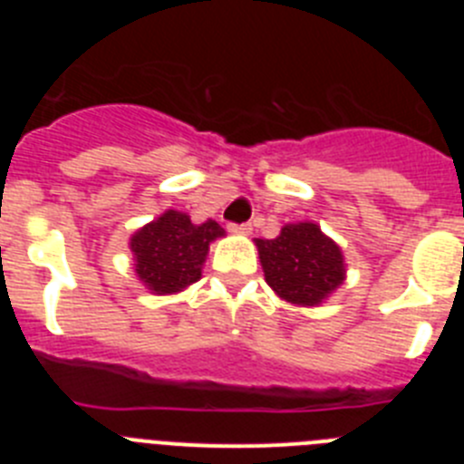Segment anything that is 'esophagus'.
I'll list each match as a JSON object with an SVG mask.
<instances>
[{
	"label": "esophagus",
	"instance_id": "34e87169",
	"mask_svg": "<svg viewBox=\"0 0 464 464\" xmlns=\"http://www.w3.org/2000/svg\"><path fill=\"white\" fill-rule=\"evenodd\" d=\"M229 232H235V235H244L248 237L253 232V225L251 223H241V225H229Z\"/></svg>",
	"mask_w": 464,
	"mask_h": 464
}]
</instances>
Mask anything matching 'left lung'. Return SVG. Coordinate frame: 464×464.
Wrapping results in <instances>:
<instances>
[{"instance_id": "left-lung-1", "label": "left lung", "mask_w": 464, "mask_h": 464, "mask_svg": "<svg viewBox=\"0 0 464 464\" xmlns=\"http://www.w3.org/2000/svg\"><path fill=\"white\" fill-rule=\"evenodd\" d=\"M265 281L295 306H318L346 281V260L321 225H283L276 239H256Z\"/></svg>"}]
</instances>
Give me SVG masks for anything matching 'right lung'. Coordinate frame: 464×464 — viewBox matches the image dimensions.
Masks as SVG:
<instances>
[{
  "label": "right lung",
  "instance_id": "obj_1",
  "mask_svg": "<svg viewBox=\"0 0 464 464\" xmlns=\"http://www.w3.org/2000/svg\"><path fill=\"white\" fill-rule=\"evenodd\" d=\"M225 237L216 220L192 223L183 211L167 208L162 216L130 237L134 274L153 295H174L202 278L208 246Z\"/></svg>",
  "mask_w": 464,
  "mask_h": 464
}]
</instances>
